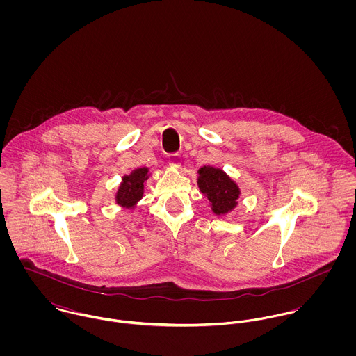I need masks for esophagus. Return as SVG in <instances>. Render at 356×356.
<instances>
[{
	"label": "esophagus",
	"mask_w": 356,
	"mask_h": 356,
	"mask_svg": "<svg viewBox=\"0 0 356 356\" xmlns=\"http://www.w3.org/2000/svg\"><path fill=\"white\" fill-rule=\"evenodd\" d=\"M167 160H168V164H170L171 167H179L182 157H181V153L179 152L170 153V154L167 156Z\"/></svg>",
	"instance_id": "34e87169"
}]
</instances>
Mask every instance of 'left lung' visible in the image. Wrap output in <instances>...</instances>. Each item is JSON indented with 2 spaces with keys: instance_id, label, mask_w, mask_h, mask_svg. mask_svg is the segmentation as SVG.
Returning a JSON list of instances; mask_svg holds the SVG:
<instances>
[{
  "instance_id": "1",
  "label": "left lung",
  "mask_w": 356,
  "mask_h": 356,
  "mask_svg": "<svg viewBox=\"0 0 356 356\" xmlns=\"http://www.w3.org/2000/svg\"><path fill=\"white\" fill-rule=\"evenodd\" d=\"M199 174V188L209 200L216 215H223L237 205L240 189L222 170L202 167Z\"/></svg>"
}]
</instances>
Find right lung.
<instances>
[{
	"instance_id": "right-lung-1",
	"label": "right lung",
	"mask_w": 356,
	"mask_h": 356,
	"mask_svg": "<svg viewBox=\"0 0 356 356\" xmlns=\"http://www.w3.org/2000/svg\"><path fill=\"white\" fill-rule=\"evenodd\" d=\"M148 175V168H137L130 175L123 178V182L116 193V202L122 207L131 208L143 197L144 182Z\"/></svg>"
}]
</instances>
